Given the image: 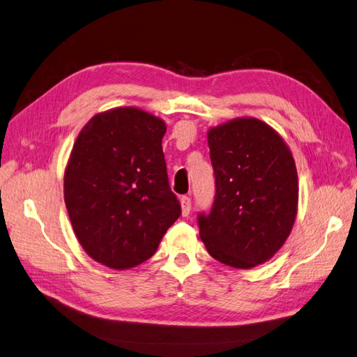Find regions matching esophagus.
<instances>
[{
    "label": "esophagus",
    "instance_id": "34e87169",
    "mask_svg": "<svg viewBox=\"0 0 357 357\" xmlns=\"http://www.w3.org/2000/svg\"><path fill=\"white\" fill-rule=\"evenodd\" d=\"M190 208H192V201H190L188 196H182L181 197V214L184 218H187L190 214Z\"/></svg>",
    "mask_w": 357,
    "mask_h": 357
}]
</instances>
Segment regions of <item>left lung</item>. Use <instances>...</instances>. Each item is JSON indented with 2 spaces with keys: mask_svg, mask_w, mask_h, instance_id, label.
Here are the masks:
<instances>
[{
  "mask_svg": "<svg viewBox=\"0 0 357 357\" xmlns=\"http://www.w3.org/2000/svg\"><path fill=\"white\" fill-rule=\"evenodd\" d=\"M216 199L199 216V236L218 261L251 269L284 245L298 213V175L291 147L255 117H237L206 134Z\"/></svg>",
  "mask_w": 357,
  "mask_h": 357,
  "instance_id": "8db88e82",
  "label": "left lung"
}]
</instances>
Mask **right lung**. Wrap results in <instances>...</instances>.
Wrapping results in <instances>:
<instances>
[{
	"instance_id": "obj_1",
	"label": "right lung",
	"mask_w": 357,
	"mask_h": 357,
	"mask_svg": "<svg viewBox=\"0 0 357 357\" xmlns=\"http://www.w3.org/2000/svg\"><path fill=\"white\" fill-rule=\"evenodd\" d=\"M164 120L135 106L96 114L79 132L63 199L79 243L124 271L146 261L181 214L162 153Z\"/></svg>"
}]
</instances>
